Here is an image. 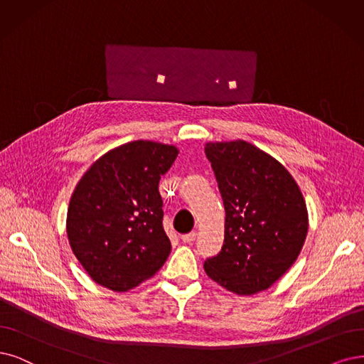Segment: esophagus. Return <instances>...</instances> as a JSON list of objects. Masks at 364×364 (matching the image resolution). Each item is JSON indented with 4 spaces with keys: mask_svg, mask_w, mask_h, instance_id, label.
<instances>
[{
    "mask_svg": "<svg viewBox=\"0 0 364 364\" xmlns=\"http://www.w3.org/2000/svg\"><path fill=\"white\" fill-rule=\"evenodd\" d=\"M195 238H196V232H195V231H192V232H189V234L181 235V240L184 241V243H193Z\"/></svg>",
    "mask_w": 364,
    "mask_h": 364,
    "instance_id": "esophagus-1",
    "label": "esophagus"
}]
</instances>
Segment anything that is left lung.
I'll return each mask as SVG.
<instances>
[{
  "label": "left lung",
  "mask_w": 364,
  "mask_h": 364,
  "mask_svg": "<svg viewBox=\"0 0 364 364\" xmlns=\"http://www.w3.org/2000/svg\"><path fill=\"white\" fill-rule=\"evenodd\" d=\"M225 205V240L207 276L240 295L270 288L300 255L307 210L291 173L246 142L207 144Z\"/></svg>",
  "instance_id": "8db88e82"
}]
</instances>
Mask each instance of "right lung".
I'll list each match as a JSON object with an SVG mask.
<instances>
[{
	"instance_id": "right-lung-1",
	"label": "right lung",
	"mask_w": 364,
	"mask_h": 364,
	"mask_svg": "<svg viewBox=\"0 0 364 364\" xmlns=\"http://www.w3.org/2000/svg\"><path fill=\"white\" fill-rule=\"evenodd\" d=\"M172 145L133 141L102 156L80 181L67 211V237L96 284L129 291L169 257L159 181L177 159Z\"/></svg>"
}]
</instances>
